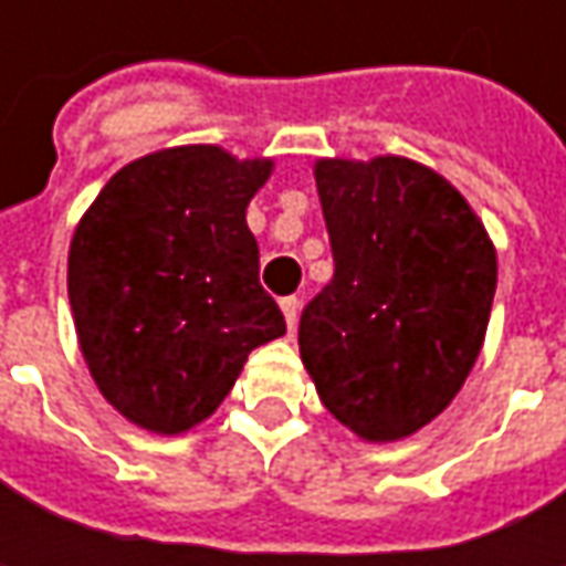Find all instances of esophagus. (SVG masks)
<instances>
[{"instance_id": "34e87169", "label": "esophagus", "mask_w": 566, "mask_h": 566, "mask_svg": "<svg viewBox=\"0 0 566 566\" xmlns=\"http://www.w3.org/2000/svg\"><path fill=\"white\" fill-rule=\"evenodd\" d=\"M280 308H283V317H286V327L293 331L295 317H298V298H295V295H286V298H280Z\"/></svg>"}]
</instances>
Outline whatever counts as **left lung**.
<instances>
[{
  "instance_id": "1",
  "label": "left lung",
  "mask_w": 566,
  "mask_h": 566,
  "mask_svg": "<svg viewBox=\"0 0 566 566\" xmlns=\"http://www.w3.org/2000/svg\"><path fill=\"white\" fill-rule=\"evenodd\" d=\"M315 182L334 280L302 312L298 353L337 422L400 441L479 359L497 254L467 198L416 160H317Z\"/></svg>"
}]
</instances>
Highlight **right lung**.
I'll list each match as a JSON object with an SVG mask.
<instances>
[{"instance_id": "1", "label": "right lung", "mask_w": 566, "mask_h": 566, "mask_svg": "<svg viewBox=\"0 0 566 566\" xmlns=\"http://www.w3.org/2000/svg\"><path fill=\"white\" fill-rule=\"evenodd\" d=\"M273 160L188 144L122 166L81 217L69 302L99 394L182 434L227 400L251 349L286 334L245 223Z\"/></svg>"}]
</instances>
